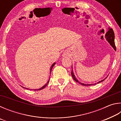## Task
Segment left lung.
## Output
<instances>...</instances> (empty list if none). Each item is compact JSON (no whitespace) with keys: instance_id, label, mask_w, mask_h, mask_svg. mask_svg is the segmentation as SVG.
Listing matches in <instances>:
<instances>
[{"instance_id":"obj_1","label":"left lung","mask_w":121,"mask_h":121,"mask_svg":"<svg viewBox=\"0 0 121 121\" xmlns=\"http://www.w3.org/2000/svg\"><path fill=\"white\" fill-rule=\"evenodd\" d=\"M106 39H107V40L108 41V42L109 43V44L111 45V46L114 48V50H116V46H115V41H114L115 35H114V32L113 30H112V29H110V28L109 29V30H108V31L107 32V33L106 34ZM71 76H72L73 79H74V80L76 82L78 83L79 84H81V85H84V86H86V85H91V84H89V85L85 84H84V83L79 82L76 79V78L75 77L74 74H73V69H71ZM104 80L99 82H98V83L101 82H102Z\"/></svg>"}]
</instances>
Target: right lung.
<instances>
[{
	"label": "right lung",
	"instance_id": "obj_1",
	"mask_svg": "<svg viewBox=\"0 0 121 121\" xmlns=\"http://www.w3.org/2000/svg\"><path fill=\"white\" fill-rule=\"evenodd\" d=\"M56 64V63H53V64L52 65V66H51V69H50V71H51H51H52V68H53V67L54 66V65ZM49 81H48V83H47L45 85H44L43 86V87H42L41 88H40L39 89H36V90H35V91H37V90H42V89H43L44 88H45V87L47 85H48V82H49ZM23 88H24V87H23ZM30 90H31V89H30Z\"/></svg>",
	"mask_w": 121,
	"mask_h": 121
}]
</instances>
